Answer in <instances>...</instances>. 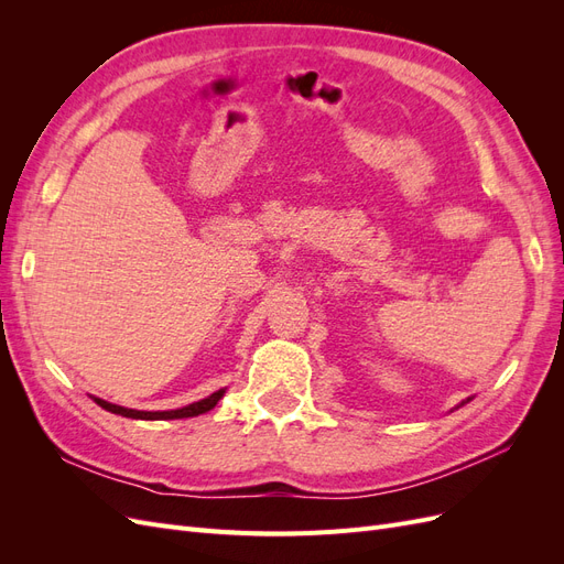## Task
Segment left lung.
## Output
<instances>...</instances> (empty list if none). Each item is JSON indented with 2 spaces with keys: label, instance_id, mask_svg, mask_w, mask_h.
<instances>
[{
  "label": "left lung",
  "instance_id": "1",
  "mask_svg": "<svg viewBox=\"0 0 564 564\" xmlns=\"http://www.w3.org/2000/svg\"><path fill=\"white\" fill-rule=\"evenodd\" d=\"M460 404H466V402H460Z\"/></svg>",
  "mask_w": 564,
  "mask_h": 564
}]
</instances>
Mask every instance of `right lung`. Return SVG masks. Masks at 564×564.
<instances>
[{
  "label": "right lung",
  "instance_id": "obj_1",
  "mask_svg": "<svg viewBox=\"0 0 564 564\" xmlns=\"http://www.w3.org/2000/svg\"><path fill=\"white\" fill-rule=\"evenodd\" d=\"M226 395V388H220L216 392H212L209 398H204L199 402H193L187 406H181V409H172V412H139V409H127V406H119V404H112V402H106L100 398H94V402L98 406L108 409V412L112 414H119V416H127V419H143V421H166V419H187V416H199L204 412H209V409H214L218 404V400Z\"/></svg>",
  "mask_w": 564,
  "mask_h": 564
}]
</instances>
